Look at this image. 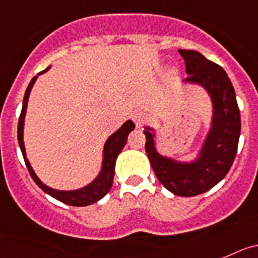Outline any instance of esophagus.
Here are the masks:
<instances>
[{"mask_svg":"<svg viewBox=\"0 0 258 258\" xmlns=\"http://www.w3.org/2000/svg\"><path fill=\"white\" fill-rule=\"evenodd\" d=\"M132 119H134V122H135L136 126L142 127L143 124H144V123L148 120V115L144 113V111L138 110L132 114Z\"/></svg>","mask_w":258,"mask_h":258,"instance_id":"34e87169","label":"esophagus"}]
</instances>
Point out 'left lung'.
Returning <instances> with one entry per match:
<instances>
[{
	"mask_svg": "<svg viewBox=\"0 0 258 258\" xmlns=\"http://www.w3.org/2000/svg\"><path fill=\"white\" fill-rule=\"evenodd\" d=\"M179 53L188 75L183 84L201 87L210 98L209 130L196 156L182 161L161 153L157 148L156 128L145 126V151L165 188L178 196L191 197L209 191L225 178L236 156L241 123L235 89L222 67L196 50L179 49Z\"/></svg>",
	"mask_w": 258,
	"mask_h": 258,
	"instance_id": "obj_1",
	"label": "left lung"
}]
</instances>
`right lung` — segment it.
Segmentation results:
<instances>
[{"mask_svg":"<svg viewBox=\"0 0 258 258\" xmlns=\"http://www.w3.org/2000/svg\"><path fill=\"white\" fill-rule=\"evenodd\" d=\"M50 69H45L44 71L39 73L30 82L28 87L26 89L23 98V106H22V113L19 116V123H18V142H19V147H21L22 154H23L24 162L26 166L30 171L31 176L35 180V183L41 188L42 191L48 194L49 196L54 197L55 200L61 201V203L71 205V207H87L91 204L97 203L98 200H101L102 197L110 191L111 185H113L114 179V171H115V161L118 154L122 152L127 143V138H128L130 132L135 128V123L132 120H126L123 123L119 128L116 130L114 134H111L104 144V149H102V160H101V169L98 171L97 176H96L91 183L78 189H70V191H62V189H55L45 183H42L40 178L36 175L35 170L31 166L30 160L27 158L26 147H24V119H26L27 106H28V98H30V93L32 91L33 84L36 83L39 75L46 73Z\"/></svg>","mask_w":258,"mask_h":258,"instance_id":"1","label":"right lung"}]
</instances>
